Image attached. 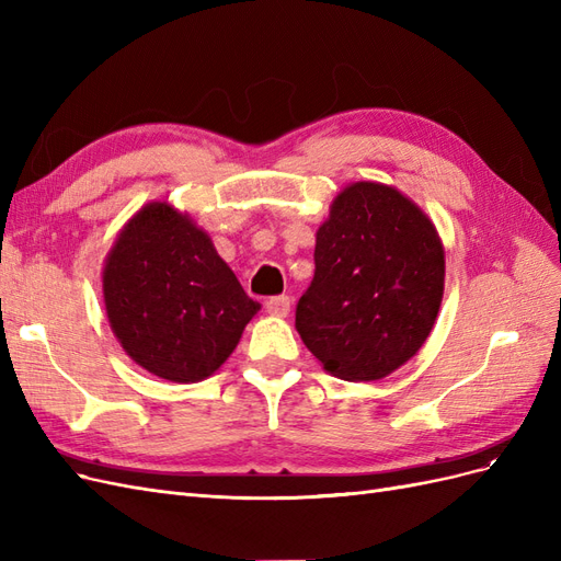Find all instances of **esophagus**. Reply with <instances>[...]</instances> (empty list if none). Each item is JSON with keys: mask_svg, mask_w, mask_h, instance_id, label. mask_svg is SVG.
Listing matches in <instances>:
<instances>
[{"mask_svg": "<svg viewBox=\"0 0 561 561\" xmlns=\"http://www.w3.org/2000/svg\"><path fill=\"white\" fill-rule=\"evenodd\" d=\"M266 311L274 316H287L290 313V297L287 295H276L266 299Z\"/></svg>", "mask_w": 561, "mask_h": 561, "instance_id": "34e87169", "label": "esophagus"}]
</instances>
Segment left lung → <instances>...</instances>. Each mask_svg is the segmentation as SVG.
I'll use <instances>...</instances> for the list:
<instances>
[{
	"instance_id": "obj_1",
	"label": "left lung",
	"mask_w": 561,
	"mask_h": 561,
	"mask_svg": "<svg viewBox=\"0 0 561 561\" xmlns=\"http://www.w3.org/2000/svg\"><path fill=\"white\" fill-rule=\"evenodd\" d=\"M313 262L295 325L330 375L383 379L426 342L443 301L445 250L431 219L393 186H346L318 229Z\"/></svg>"
}]
</instances>
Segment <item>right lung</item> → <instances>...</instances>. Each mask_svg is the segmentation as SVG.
<instances>
[{"label": "right lung", "instance_id": "1", "mask_svg": "<svg viewBox=\"0 0 561 561\" xmlns=\"http://www.w3.org/2000/svg\"><path fill=\"white\" fill-rule=\"evenodd\" d=\"M103 290L126 353L178 383L210 377L260 309L208 233L168 203H149L126 225L107 257Z\"/></svg>", "mask_w": 561, "mask_h": 561}]
</instances>
